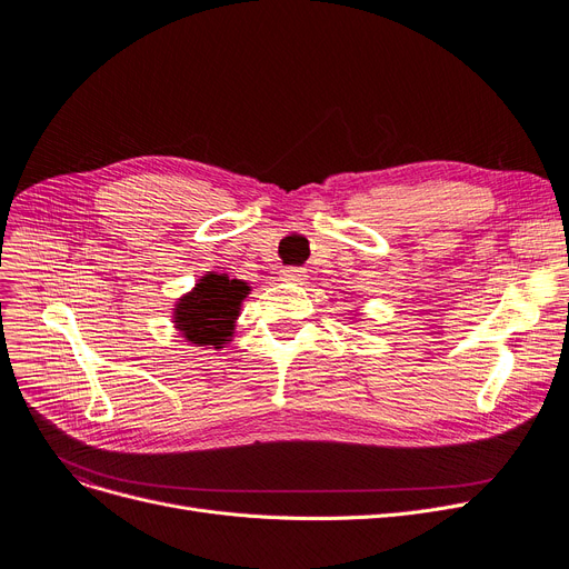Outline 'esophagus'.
<instances>
[{
	"instance_id": "obj_1",
	"label": "esophagus",
	"mask_w": 569,
	"mask_h": 569,
	"mask_svg": "<svg viewBox=\"0 0 569 569\" xmlns=\"http://www.w3.org/2000/svg\"><path fill=\"white\" fill-rule=\"evenodd\" d=\"M281 274H283V279H286V281H297V283H302V281L307 279V269H305V267H286Z\"/></svg>"
}]
</instances>
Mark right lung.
Here are the masks:
<instances>
[{
    "mask_svg": "<svg viewBox=\"0 0 569 569\" xmlns=\"http://www.w3.org/2000/svg\"><path fill=\"white\" fill-rule=\"evenodd\" d=\"M249 295V286L226 274H204L196 288L179 300L174 325L187 341L196 346L221 348L230 341L239 307Z\"/></svg>",
    "mask_w": 569,
    "mask_h": 569,
    "instance_id": "obj_1",
    "label": "right lung"
}]
</instances>
